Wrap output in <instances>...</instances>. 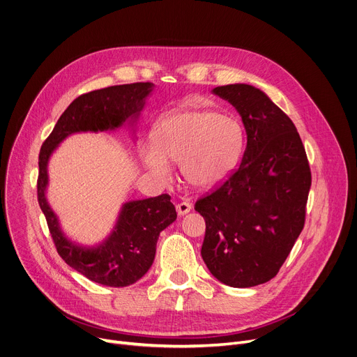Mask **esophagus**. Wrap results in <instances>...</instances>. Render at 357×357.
I'll use <instances>...</instances> for the list:
<instances>
[{
    "mask_svg": "<svg viewBox=\"0 0 357 357\" xmlns=\"http://www.w3.org/2000/svg\"><path fill=\"white\" fill-rule=\"evenodd\" d=\"M192 209V205L189 204V202H186V201H182V202H179L178 205H176V212H178V215H181V217H183V215H186V213Z\"/></svg>",
    "mask_w": 357,
    "mask_h": 357,
    "instance_id": "obj_1",
    "label": "esophagus"
}]
</instances>
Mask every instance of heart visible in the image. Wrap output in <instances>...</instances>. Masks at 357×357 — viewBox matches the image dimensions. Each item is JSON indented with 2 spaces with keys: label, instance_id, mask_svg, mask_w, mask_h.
I'll return each instance as SVG.
<instances>
[{
  "label": "heart",
  "instance_id": "obj_1",
  "mask_svg": "<svg viewBox=\"0 0 357 357\" xmlns=\"http://www.w3.org/2000/svg\"><path fill=\"white\" fill-rule=\"evenodd\" d=\"M243 148L244 130L234 116L201 109L163 119L153 139L142 145L140 158L159 179H169L171 162H181L189 183L211 188L235 168Z\"/></svg>",
  "mask_w": 357,
  "mask_h": 357
}]
</instances>
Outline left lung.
<instances>
[{"label":"left lung","instance_id":"1","mask_svg":"<svg viewBox=\"0 0 357 357\" xmlns=\"http://www.w3.org/2000/svg\"><path fill=\"white\" fill-rule=\"evenodd\" d=\"M213 94L240 113L247 148L238 168L195 204L205 220L201 255L211 274L245 289L274 278L304 227L312 172L291 119L259 89Z\"/></svg>","mask_w":357,"mask_h":357}]
</instances>
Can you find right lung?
<instances>
[{"mask_svg":"<svg viewBox=\"0 0 357 357\" xmlns=\"http://www.w3.org/2000/svg\"><path fill=\"white\" fill-rule=\"evenodd\" d=\"M153 90V83L110 86L82 94L64 110L38 156V204L45 215L54 245L66 263L89 280L107 287H126L151 268L159 234L176 220L168 194L129 201L122 205L116 225L99 245L86 247L68 240L45 198L47 166L54 149L73 133L106 132L129 123L135 126Z\"/></svg>","mask_w":357,"mask_h":357,"instance_id":"add662e5","label":"right lung"}]
</instances>
